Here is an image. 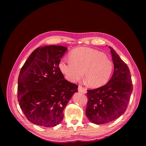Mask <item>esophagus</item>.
<instances>
[{"instance_id": "1", "label": "esophagus", "mask_w": 146, "mask_h": 146, "mask_svg": "<svg viewBox=\"0 0 146 146\" xmlns=\"http://www.w3.org/2000/svg\"><path fill=\"white\" fill-rule=\"evenodd\" d=\"M78 91L80 92H82L83 94H86L87 93V90L86 89V88L83 87L81 86H79L78 87Z\"/></svg>"}]
</instances>
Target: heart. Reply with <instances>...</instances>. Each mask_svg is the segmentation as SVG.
Masks as SVG:
<instances>
[{
	"instance_id": "1",
	"label": "heart",
	"mask_w": 146,
	"mask_h": 146,
	"mask_svg": "<svg viewBox=\"0 0 146 146\" xmlns=\"http://www.w3.org/2000/svg\"><path fill=\"white\" fill-rule=\"evenodd\" d=\"M71 60H62L59 64L60 72L71 82H76L83 76L87 84L93 88L100 87L108 81L113 69L111 60L95 49L81 47L69 55Z\"/></svg>"
}]
</instances>
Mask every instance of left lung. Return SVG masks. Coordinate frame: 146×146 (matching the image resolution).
I'll list each match as a JSON object with an SVG mask.
<instances>
[{"label": "left lung", "instance_id": "obj_1", "mask_svg": "<svg viewBox=\"0 0 146 146\" xmlns=\"http://www.w3.org/2000/svg\"><path fill=\"white\" fill-rule=\"evenodd\" d=\"M114 64V73L105 86L88 90L86 116L96 124L109 123L126 111L133 85L130 70L115 51L109 47Z\"/></svg>", "mask_w": 146, "mask_h": 146}]
</instances>
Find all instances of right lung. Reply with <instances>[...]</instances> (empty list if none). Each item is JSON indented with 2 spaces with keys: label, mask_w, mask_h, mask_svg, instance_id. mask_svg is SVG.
I'll use <instances>...</instances> for the list:
<instances>
[{
  "label": "right lung",
  "mask_w": 146,
  "mask_h": 146,
  "mask_svg": "<svg viewBox=\"0 0 146 146\" xmlns=\"http://www.w3.org/2000/svg\"><path fill=\"white\" fill-rule=\"evenodd\" d=\"M66 47L46 46L35 50L19 72L17 98L27 119L53 127L64 118V110L78 86L64 78L59 64Z\"/></svg>",
  "instance_id": "right-lung-1"
}]
</instances>
